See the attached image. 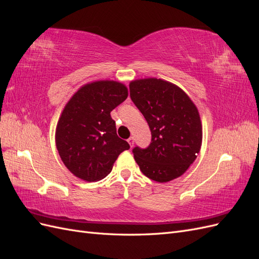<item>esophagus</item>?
I'll use <instances>...</instances> for the list:
<instances>
[{"mask_svg": "<svg viewBox=\"0 0 259 259\" xmlns=\"http://www.w3.org/2000/svg\"><path fill=\"white\" fill-rule=\"evenodd\" d=\"M127 142H128V144H130V146L131 147H133V146H134V138H133V137H130L128 139H127Z\"/></svg>", "mask_w": 259, "mask_h": 259, "instance_id": "obj_1", "label": "esophagus"}]
</instances>
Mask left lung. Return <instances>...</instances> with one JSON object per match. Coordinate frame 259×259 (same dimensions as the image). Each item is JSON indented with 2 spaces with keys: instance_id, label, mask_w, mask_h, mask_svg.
<instances>
[{
  "instance_id": "left-lung-1",
  "label": "left lung",
  "mask_w": 259,
  "mask_h": 259,
  "mask_svg": "<svg viewBox=\"0 0 259 259\" xmlns=\"http://www.w3.org/2000/svg\"><path fill=\"white\" fill-rule=\"evenodd\" d=\"M130 96L151 131L150 145L133 149L140 170L158 183L182 176L202 145L197 107L178 86L154 77L132 81Z\"/></svg>"
}]
</instances>
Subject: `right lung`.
<instances>
[{"label": "right lung", "instance_id": "right-lung-1", "mask_svg": "<svg viewBox=\"0 0 259 259\" xmlns=\"http://www.w3.org/2000/svg\"><path fill=\"white\" fill-rule=\"evenodd\" d=\"M127 89L115 81H96L77 91L62 111L56 127V147L71 173L97 182L110 173L127 142L116 135L110 112L127 98Z\"/></svg>", "mask_w": 259, "mask_h": 259}]
</instances>
